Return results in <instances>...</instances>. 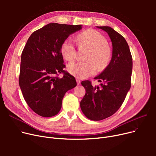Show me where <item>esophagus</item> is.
<instances>
[{
	"label": "esophagus",
	"instance_id": "esophagus-1",
	"mask_svg": "<svg viewBox=\"0 0 156 156\" xmlns=\"http://www.w3.org/2000/svg\"><path fill=\"white\" fill-rule=\"evenodd\" d=\"M76 82H77V84L78 85H80L81 83V80L80 79H76Z\"/></svg>",
	"mask_w": 156,
	"mask_h": 156
}]
</instances>
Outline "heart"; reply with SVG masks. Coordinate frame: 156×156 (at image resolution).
Instances as JSON below:
<instances>
[{
  "instance_id": "obj_1",
  "label": "heart",
  "mask_w": 156,
  "mask_h": 156,
  "mask_svg": "<svg viewBox=\"0 0 156 156\" xmlns=\"http://www.w3.org/2000/svg\"><path fill=\"white\" fill-rule=\"evenodd\" d=\"M81 44L88 46L91 51L87 56L88 61H75L69 64V72L78 78H85L96 72L97 66L99 69L105 68L111 58V51L108 45L105 37L95 30H87L79 35ZM61 52L67 61L73 60L76 55V45L72 38H68L62 43Z\"/></svg>"
}]
</instances>
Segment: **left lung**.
I'll use <instances>...</instances> for the list:
<instances>
[{
  "instance_id": "left-lung-1",
  "label": "left lung",
  "mask_w": 156,
  "mask_h": 156,
  "mask_svg": "<svg viewBox=\"0 0 156 156\" xmlns=\"http://www.w3.org/2000/svg\"><path fill=\"white\" fill-rule=\"evenodd\" d=\"M108 33L112 45L110 63L94 79L101 86H92L89 80L81 82L85 95L80 102L81 109L91 120L100 121L110 117L123 103L131 87L132 56L125 38L109 27H98Z\"/></svg>"
}]
</instances>
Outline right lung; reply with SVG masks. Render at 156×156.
Listing matches in <instances>:
<instances>
[{
  "label": "right lung",
  "instance_id": "add662e5",
  "mask_svg": "<svg viewBox=\"0 0 156 156\" xmlns=\"http://www.w3.org/2000/svg\"><path fill=\"white\" fill-rule=\"evenodd\" d=\"M81 25L49 23L35 31L24 46L21 58L19 84L32 111L48 118L58 113L63 97L76 86L75 77L64 71L61 47ZM59 73L63 77H58Z\"/></svg>",
  "mask_w": 156,
  "mask_h": 156
}]
</instances>
